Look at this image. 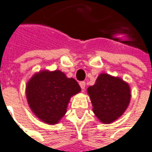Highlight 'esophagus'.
Returning a JSON list of instances; mask_svg holds the SVG:
<instances>
[{
    "mask_svg": "<svg viewBox=\"0 0 152 152\" xmlns=\"http://www.w3.org/2000/svg\"><path fill=\"white\" fill-rule=\"evenodd\" d=\"M80 86H81V88L82 90H85V88H86V82L85 81H81L80 82Z\"/></svg>",
    "mask_w": 152,
    "mask_h": 152,
    "instance_id": "1",
    "label": "esophagus"
}]
</instances>
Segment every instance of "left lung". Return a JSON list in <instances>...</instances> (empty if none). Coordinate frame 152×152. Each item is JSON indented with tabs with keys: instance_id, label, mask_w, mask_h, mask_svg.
Instances as JSON below:
<instances>
[{
	"instance_id": "8db88e82",
	"label": "left lung",
	"mask_w": 152,
	"mask_h": 152,
	"mask_svg": "<svg viewBox=\"0 0 152 152\" xmlns=\"http://www.w3.org/2000/svg\"><path fill=\"white\" fill-rule=\"evenodd\" d=\"M87 92L93 106V112L99 120L110 124L120 117L130 101L129 85L118 78L101 74L96 83L88 87Z\"/></svg>"
}]
</instances>
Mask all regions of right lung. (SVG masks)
Wrapping results in <instances>:
<instances>
[{"label": "right lung", "instance_id": "add662e5", "mask_svg": "<svg viewBox=\"0 0 152 152\" xmlns=\"http://www.w3.org/2000/svg\"><path fill=\"white\" fill-rule=\"evenodd\" d=\"M81 91L77 81L60 71H43L35 74L26 87L29 107L49 124L58 123L66 113L71 97Z\"/></svg>", "mask_w": 152, "mask_h": 152}]
</instances>
